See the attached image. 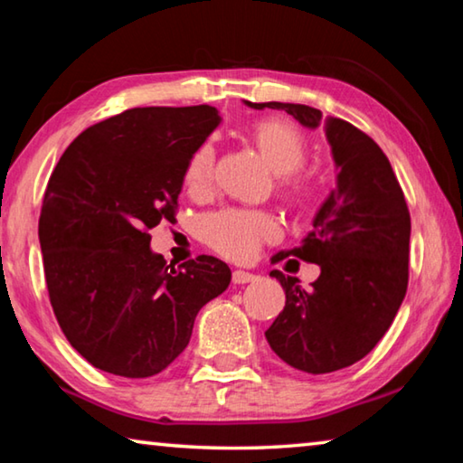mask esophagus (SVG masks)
<instances>
[{"label":"esophagus","instance_id":"obj_1","mask_svg":"<svg viewBox=\"0 0 463 463\" xmlns=\"http://www.w3.org/2000/svg\"><path fill=\"white\" fill-rule=\"evenodd\" d=\"M253 279H255V276H253V273H249V271H242V269L232 271V284H237V286L249 284V281H253Z\"/></svg>","mask_w":463,"mask_h":463}]
</instances>
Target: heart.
I'll return each instance as SVG.
<instances>
[{
    "label": "heart",
    "instance_id": "obj_1",
    "mask_svg": "<svg viewBox=\"0 0 463 463\" xmlns=\"http://www.w3.org/2000/svg\"><path fill=\"white\" fill-rule=\"evenodd\" d=\"M255 146L268 165L279 174V192L289 203H304L317 194V179L302 174L308 155V140L294 122L281 118L260 120L250 130ZM214 179V148H195L185 167V185L194 194L210 190ZM278 221L265 210L224 208L206 214L200 222V237L210 249L234 261H249L263 242L278 237Z\"/></svg>",
    "mask_w": 463,
    "mask_h": 463
}]
</instances>
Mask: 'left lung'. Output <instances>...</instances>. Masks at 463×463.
<instances>
[{"mask_svg": "<svg viewBox=\"0 0 463 463\" xmlns=\"http://www.w3.org/2000/svg\"><path fill=\"white\" fill-rule=\"evenodd\" d=\"M247 106L286 109L307 128H318L323 112L304 104ZM336 187L315 216L300 247L279 250L273 263L293 257L317 263L312 289L273 269L286 307L265 331L269 347L288 365L328 373L354 365L378 345L394 320L409 286L411 214L388 156L373 140L341 118L325 122Z\"/></svg>", "mask_w": 463, "mask_h": 463, "instance_id": "8db88e82", "label": "left lung"}]
</instances>
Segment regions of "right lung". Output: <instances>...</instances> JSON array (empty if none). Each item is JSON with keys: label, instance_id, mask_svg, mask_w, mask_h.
Masks as SVG:
<instances>
[{"label": "right lung", "instance_id": "obj_1", "mask_svg": "<svg viewBox=\"0 0 463 463\" xmlns=\"http://www.w3.org/2000/svg\"><path fill=\"white\" fill-rule=\"evenodd\" d=\"M218 124L206 104L132 108L83 130L52 171L38 221L46 289L67 341L101 372L165 370L231 284L216 257L167 265L148 234L175 221L187 161Z\"/></svg>", "mask_w": 463, "mask_h": 463}]
</instances>
